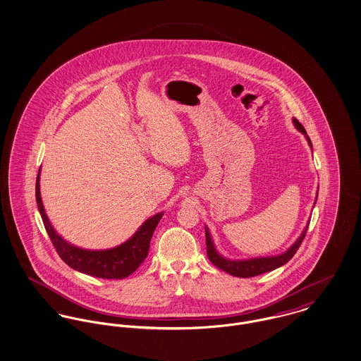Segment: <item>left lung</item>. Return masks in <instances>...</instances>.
Returning a JSON list of instances; mask_svg holds the SVG:
<instances>
[{"instance_id":"left-lung-1","label":"left lung","mask_w":361,"mask_h":361,"mask_svg":"<svg viewBox=\"0 0 361 361\" xmlns=\"http://www.w3.org/2000/svg\"><path fill=\"white\" fill-rule=\"evenodd\" d=\"M294 124L295 127L302 133L305 134L307 140L310 145L312 146V142L310 140V137L307 135V131L304 128V126L294 119ZM307 230L308 227L302 231L301 237L297 240V242L288 249V252H285L283 255L281 256H275V257H263V259H252V260H243V262H230V260H226L223 259L216 250H215V246L212 243L211 240V235H209V231L208 228H205V242H207V255H208V259L211 260V263L214 265H216L217 268H220L221 271L233 275V276H240V278H252V276H257V275H262L265 272H269L281 265L286 264L288 260L295 255V252L298 250L301 242L305 238V234H307Z\"/></svg>"}]
</instances>
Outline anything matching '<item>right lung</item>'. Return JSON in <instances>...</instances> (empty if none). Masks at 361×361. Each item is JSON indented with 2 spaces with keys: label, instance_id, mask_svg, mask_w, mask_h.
<instances>
[{
  "label": "right lung",
  "instance_id": "add662e5",
  "mask_svg": "<svg viewBox=\"0 0 361 361\" xmlns=\"http://www.w3.org/2000/svg\"><path fill=\"white\" fill-rule=\"evenodd\" d=\"M35 197L49 238L51 240L60 259L79 272L104 279L127 278L144 263L149 252L152 235L163 216V214H157L147 219L130 240L121 243L118 247L108 250H85L70 245L53 230L41 200L39 171L35 185Z\"/></svg>",
  "mask_w": 361,
  "mask_h": 361
}]
</instances>
